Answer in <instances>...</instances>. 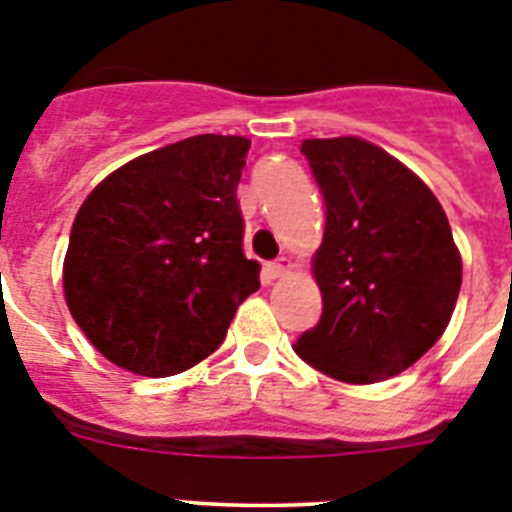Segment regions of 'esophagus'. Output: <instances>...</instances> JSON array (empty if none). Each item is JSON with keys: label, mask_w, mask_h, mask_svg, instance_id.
Returning a JSON list of instances; mask_svg holds the SVG:
<instances>
[{"label": "esophagus", "mask_w": 512, "mask_h": 512, "mask_svg": "<svg viewBox=\"0 0 512 512\" xmlns=\"http://www.w3.org/2000/svg\"><path fill=\"white\" fill-rule=\"evenodd\" d=\"M289 271H292V264H289L287 259H279V261H274V264H266V274H269L271 279L284 277V274H289Z\"/></svg>", "instance_id": "34e87169"}]
</instances>
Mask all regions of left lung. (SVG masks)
<instances>
[{
	"mask_svg": "<svg viewBox=\"0 0 512 512\" xmlns=\"http://www.w3.org/2000/svg\"><path fill=\"white\" fill-rule=\"evenodd\" d=\"M325 200L312 256L323 315L300 359L348 384L405 372L443 336L461 289L449 217L418 176L369 140H302Z\"/></svg>",
	"mask_w": 512,
	"mask_h": 512,
	"instance_id": "obj_1",
	"label": "left lung"
}]
</instances>
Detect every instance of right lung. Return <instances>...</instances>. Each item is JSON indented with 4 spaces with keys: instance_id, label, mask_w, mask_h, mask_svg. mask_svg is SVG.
I'll list each match as a JSON object with an SVG mask.
<instances>
[{
    "instance_id": "obj_1",
    "label": "right lung",
    "mask_w": 512,
    "mask_h": 512,
    "mask_svg": "<svg viewBox=\"0 0 512 512\" xmlns=\"http://www.w3.org/2000/svg\"><path fill=\"white\" fill-rule=\"evenodd\" d=\"M251 140L194 135L143 153L79 207L63 295L99 354L140 377L192 369L259 289L235 187Z\"/></svg>"
}]
</instances>
